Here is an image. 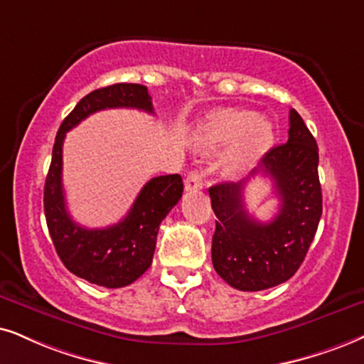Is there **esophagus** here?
Masks as SVG:
<instances>
[{
  "mask_svg": "<svg viewBox=\"0 0 364 364\" xmlns=\"http://www.w3.org/2000/svg\"><path fill=\"white\" fill-rule=\"evenodd\" d=\"M186 191H198L203 188V176L200 171H191L185 179Z\"/></svg>",
  "mask_w": 364,
  "mask_h": 364,
  "instance_id": "obj_1",
  "label": "esophagus"
}]
</instances>
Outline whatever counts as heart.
I'll return each instance as SVG.
<instances>
[{"label": "heart", "instance_id": "heart-1", "mask_svg": "<svg viewBox=\"0 0 364 364\" xmlns=\"http://www.w3.org/2000/svg\"><path fill=\"white\" fill-rule=\"evenodd\" d=\"M277 129L272 119L252 109H218L205 119L196 132V146L206 153L232 148L228 171L243 176L259 166L274 148Z\"/></svg>", "mask_w": 364, "mask_h": 364}]
</instances>
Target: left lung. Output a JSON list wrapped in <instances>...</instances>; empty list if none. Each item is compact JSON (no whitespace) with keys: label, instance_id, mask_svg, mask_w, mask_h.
Listing matches in <instances>:
<instances>
[{"label":"left lung","instance_id":"8db88e82","mask_svg":"<svg viewBox=\"0 0 364 364\" xmlns=\"http://www.w3.org/2000/svg\"><path fill=\"white\" fill-rule=\"evenodd\" d=\"M289 139L275 146L252 171L274 181L280 211L259 222L243 203L247 181L220 183L208 193L216 215L211 260L216 274L238 291H264L285 282L306 259L323 215L319 151L296 109L289 112Z\"/></svg>","mask_w":364,"mask_h":364}]
</instances>
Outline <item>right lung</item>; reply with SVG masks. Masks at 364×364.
<instances>
[{"mask_svg": "<svg viewBox=\"0 0 364 364\" xmlns=\"http://www.w3.org/2000/svg\"><path fill=\"white\" fill-rule=\"evenodd\" d=\"M117 107L154 114L144 85L114 84L87 94L58 129L43 191L45 218L60 260L77 277L107 289L132 284L149 269L159 225L183 195L181 176L166 174L149 179L129 213L112 227L85 228L73 222L62 185L63 139L90 114Z\"/></svg>", "mask_w": 364, "mask_h": 364, "instance_id": "obj_1", "label": "right lung"}]
</instances>
